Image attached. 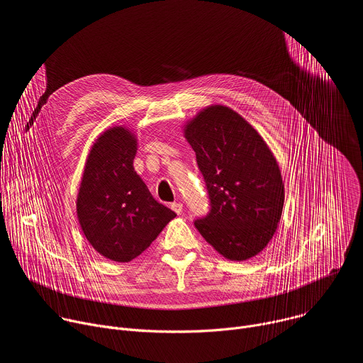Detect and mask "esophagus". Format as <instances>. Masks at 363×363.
<instances>
[{"label":"esophagus","mask_w":363,"mask_h":363,"mask_svg":"<svg viewBox=\"0 0 363 363\" xmlns=\"http://www.w3.org/2000/svg\"><path fill=\"white\" fill-rule=\"evenodd\" d=\"M171 208L179 216V214H182V211H184V206H182V203L181 202H174L172 205H171Z\"/></svg>","instance_id":"34e87169"}]
</instances>
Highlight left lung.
<instances>
[{
  "instance_id": "left-lung-1",
  "label": "left lung",
  "mask_w": 363,
  "mask_h": 363,
  "mask_svg": "<svg viewBox=\"0 0 363 363\" xmlns=\"http://www.w3.org/2000/svg\"><path fill=\"white\" fill-rule=\"evenodd\" d=\"M196 155L211 210L194 224L221 255L242 262L273 238L284 203V184L273 152L237 112L214 105L184 128Z\"/></svg>"
}]
</instances>
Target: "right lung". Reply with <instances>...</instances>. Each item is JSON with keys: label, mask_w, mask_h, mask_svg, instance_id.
Returning a JSON list of instances; mask_svg holds the SVG:
<instances>
[{"label": "right lung", "mask_w": 363, "mask_h": 363, "mask_svg": "<svg viewBox=\"0 0 363 363\" xmlns=\"http://www.w3.org/2000/svg\"><path fill=\"white\" fill-rule=\"evenodd\" d=\"M135 133L123 126L93 143L77 194V218L91 247L112 262L142 254L177 214L152 196L133 168Z\"/></svg>", "instance_id": "obj_1"}]
</instances>
